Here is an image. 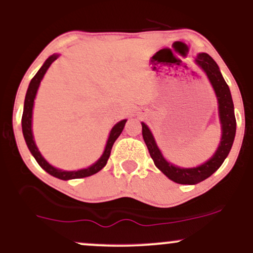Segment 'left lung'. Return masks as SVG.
<instances>
[{
	"mask_svg": "<svg viewBox=\"0 0 253 253\" xmlns=\"http://www.w3.org/2000/svg\"><path fill=\"white\" fill-rule=\"evenodd\" d=\"M195 63L207 75L208 80L213 86L216 95L217 106H219V120L221 125V139L213 156L207 162L196 168H181L168 162L162 155L161 150L157 146L152 132L144 123L143 138L147 149H149L151 158L155 162V165L171 181L178 184H197L205 181L206 178L213 175L221 167L226 157L233 145L236 136V117H234V106L232 101V95L229 91L227 83L223 80L221 72L215 60L207 53H199L195 58Z\"/></svg>",
	"mask_w": 253,
	"mask_h": 253,
	"instance_id": "left-lung-1",
	"label": "left lung"
}]
</instances>
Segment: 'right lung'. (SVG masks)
Masks as SVG:
<instances>
[{"label": "right lung", "mask_w": 253, "mask_h": 253, "mask_svg": "<svg viewBox=\"0 0 253 253\" xmlns=\"http://www.w3.org/2000/svg\"><path fill=\"white\" fill-rule=\"evenodd\" d=\"M59 57V54H52L45 60V63L42 64V68L39 69V71L37 72L36 76L32 78L30 85H28L27 92H26L25 97V104H24V114H22V133H24V138L26 144H27L28 150L31 151V153L33 155L38 164L46 172L50 173L51 176L57 177V178L63 179V181H68V179H75V178H84V177H88L94 175L100 171L104 165L108 162V158L110 156V151H112L113 145H114L115 140L119 138V135L123 132L125 124H126V119L125 120L119 121V123L113 127L112 130H110L108 140H107L106 147H104V151L102 156L98 158L97 162H95L94 164L90 165V167L86 168V169H81V170H75V171H66L62 169H57V168L52 167V165L46 161L45 158L42 156L40 151L38 150L36 141H34L33 136V130H32V115H33V106H34V100H36V95L38 91V88H39L40 82H42L43 75L46 74L47 69L50 68V65L57 58Z\"/></svg>", "instance_id": "right-lung-1"}]
</instances>
